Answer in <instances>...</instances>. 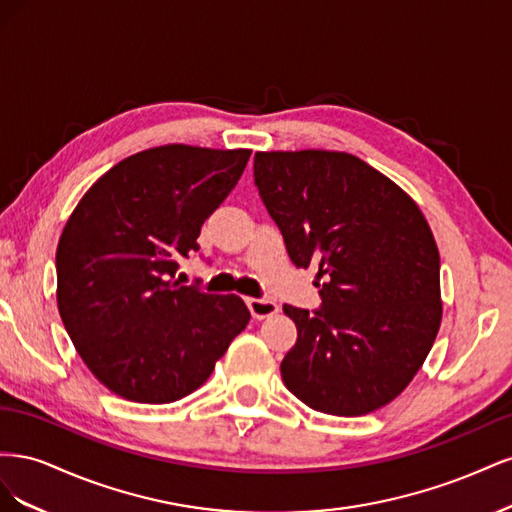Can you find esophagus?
<instances>
[{
	"instance_id": "1",
	"label": "esophagus",
	"mask_w": 512,
	"mask_h": 512,
	"mask_svg": "<svg viewBox=\"0 0 512 512\" xmlns=\"http://www.w3.org/2000/svg\"><path fill=\"white\" fill-rule=\"evenodd\" d=\"M245 303H247V307H250L252 316L258 318V320L269 318V316L280 312V305H277V303L271 301V299H256V297H250V299H245Z\"/></svg>"
}]
</instances>
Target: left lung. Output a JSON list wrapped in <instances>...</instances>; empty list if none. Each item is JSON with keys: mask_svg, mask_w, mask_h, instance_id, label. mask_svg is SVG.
Segmentation results:
<instances>
[{"mask_svg": "<svg viewBox=\"0 0 512 512\" xmlns=\"http://www.w3.org/2000/svg\"><path fill=\"white\" fill-rule=\"evenodd\" d=\"M254 181L297 267H318L320 307L284 305L297 344L282 378L305 406L361 416L421 369L442 320L440 254L414 200L342 151H258Z\"/></svg>", "mask_w": 512, "mask_h": 512, "instance_id": "left-lung-1", "label": "left lung"}]
</instances>
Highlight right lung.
Segmentation results:
<instances>
[{"label": "right lung", "mask_w": 512, "mask_h": 512, "mask_svg": "<svg viewBox=\"0 0 512 512\" xmlns=\"http://www.w3.org/2000/svg\"><path fill=\"white\" fill-rule=\"evenodd\" d=\"M250 153L190 145L134 153L72 211L55 258L59 316L108 391L138 404L190 395L250 322L237 294L175 280Z\"/></svg>", "instance_id": "1"}]
</instances>
